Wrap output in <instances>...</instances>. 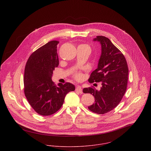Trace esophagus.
Listing matches in <instances>:
<instances>
[{
  "label": "esophagus",
  "mask_w": 151,
  "mask_h": 151,
  "mask_svg": "<svg viewBox=\"0 0 151 151\" xmlns=\"http://www.w3.org/2000/svg\"><path fill=\"white\" fill-rule=\"evenodd\" d=\"M76 91L78 92H79L80 93H83V91H82V88L80 86H77L76 88Z\"/></svg>",
  "instance_id": "obj_1"
}]
</instances>
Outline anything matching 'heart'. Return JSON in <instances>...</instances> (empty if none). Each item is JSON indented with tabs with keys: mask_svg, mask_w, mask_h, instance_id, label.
Returning a JSON list of instances; mask_svg holds the SVG:
<instances>
[{
	"mask_svg": "<svg viewBox=\"0 0 151 151\" xmlns=\"http://www.w3.org/2000/svg\"><path fill=\"white\" fill-rule=\"evenodd\" d=\"M81 46H84V47H86L87 48H88L89 50H90V47L86 44H82V45H80ZM74 78L77 80H81L83 77V75L82 74L80 73V72H78V71H76L75 72V73L74 74Z\"/></svg>",
	"mask_w": 151,
	"mask_h": 151,
	"instance_id": "b5f03b06",
	"label": "heart"
}]
</instances>
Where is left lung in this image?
I'll use <instances>...</instances> for the list:
<instances>
[{"label":"left lung","instance_id":"1","mask_svg":"<svg viewBox=\"0 0 151 151\" xmlns=\"http://www.w3.org/2000/svg\"><path fill=\"white\" fill-rule=\"evenodd\" d=\"M93 41L101 43L102 53L98 68L91 73L88 81L101 82L102 87L98 91L91 86L83 91L95 98V103L88 106L89 110L102 114L112 110L122 101L127 89L129 68L124 56L109 38L97 36Z\"/></svg>","mask_w":151,"mask_h":151}]
</instances>
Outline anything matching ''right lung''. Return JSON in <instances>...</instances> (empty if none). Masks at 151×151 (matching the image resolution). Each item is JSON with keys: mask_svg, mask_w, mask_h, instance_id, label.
Here are the masks:
<instances>
[{"mask_svg": "<svg viewBox=\"0 0 151 151\" xmlns=\"http://www.w3.org/2000/svg\"><path fill=\"white\" fill-rule=\"evenodd\" d=\"M58 41H52L34 52L24 70L25 96L33 109L42 116H49L62 106L67 93L75 90L70 83L52 81L53 71L59 64L57 53Z\"/></svg>", "mask_w": 151, "mask_h": 151, "instance_id": "1", "label": "right lung"}]
</instances>
